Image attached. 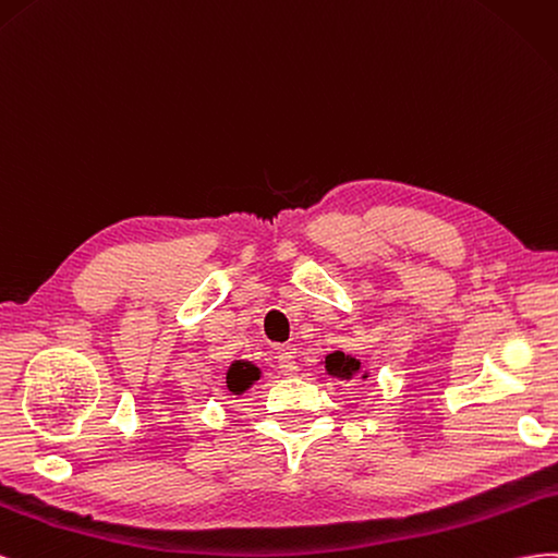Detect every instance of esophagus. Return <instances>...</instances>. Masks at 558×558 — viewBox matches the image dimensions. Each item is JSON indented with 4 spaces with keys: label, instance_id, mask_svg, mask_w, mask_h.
Instances as JSON below:
<instances>
[{
    "label": "esophagus",
    "instance_id": "obj_1",
    "mask_svg": "<svg viewBox=\"0 0 558 558\" xmlns=\"http://www.w3.org/2000/svg\"><path fill=\"white\" fill-rule=\"evenodd\" d=\"M278 369L282 372V374H288V376H292V374H296V360H294V355L290 353V350H280L278 353Z\"/></svg>",
    "mask_w": 558,
    "mask_h": 558
}]
</instances>
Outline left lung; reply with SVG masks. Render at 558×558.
<instances>
[{
    "label": "left lung",
    "mask_w": 558,
    "mask_h": 558,
    "mask_svg": "<svg viewBox=\"0 0 558 558\" xmlns=\"http://www.w3.org/2000/svg\"><path fill=\"white\" fill-rule=\"evenodd\" d=\"M325 369H327V374L337 376V378H350L360 372V362L355 357L341 353V350H337V353H329L325 357Z\"/></svg>",
    "instance_id": "left-lung-1"
}]
</instances>
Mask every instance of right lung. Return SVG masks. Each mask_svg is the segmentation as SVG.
Here are the masks:
<instances>
[{"label": "right lung", "instance_id": "add662e5", "mask_svg": "<svg viewBox=\"0 0 558 558\" xmlns=\"http://www.w3.org/2000/svg\"><path fill=\"white\" fill-rule=\"evenodd\" d=\"M259 378V369L252 367L247 362H233L231 369L227 374V386L231 392L241 395L243 390H247L252 386V380Z\"/></svg>", "mask_w": 558, "mask_h": 558}]
</instances>
